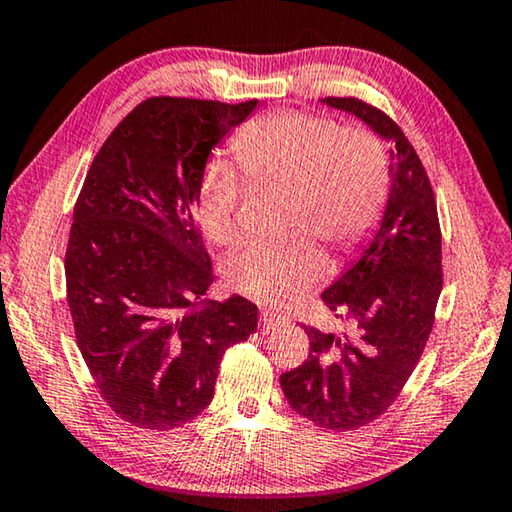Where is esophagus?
<instances>
[{"mask_svg":"<svg viewBox=\"0 0 512 512\" xmlns=\"http://www.w3.org/2000/svg\"><path fill=\"white\" fill-rule=\"evenodd\" d=\"M284 320V316L282 314H277V311H273V309H262V327L266 329H273L275 325H280Z\"/></svg>","mask_w":512,"mask_h":512,"instance_id":"esophagus-1","label":"esophagus"}]
</instances>
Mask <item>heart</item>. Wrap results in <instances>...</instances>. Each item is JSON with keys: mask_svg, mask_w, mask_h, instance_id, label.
Segmentation results:
<instances>
[{"mask_svg": "<svg viewBox=\"0 0 512 512\" xmlns=\"http://www.w3.org/2000/svg\"><path fill=\"white\" fill-rule=\"evenodd\" d=\"M250 185L289 196L287 230L307 232L334 248H352L377 223L388 192L386 162L366 133L341 131L305 112H275L241 128L232 140ZM239 180L228 164L207 169L196 219L216 246H232L239 230ZM327 259L311 238L253 244L225 264V280L241 296L287 305L318 282Z\"/></svg>", "mask_w": 512, "mask_h": 512, "instance_id": "b5f03b06", "label": "heart"}]
</instances>
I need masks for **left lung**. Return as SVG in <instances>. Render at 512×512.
<instances>
[{"label": "left lung", "instance_id": "obj_1", "mask_svg": "<svg viewBox=\"0 0 512 512\" xmlns=\"http://www.w3.org/2000/svg\"><path fill=\"white\" fill-rule=\"evenodd\" d=\"M391 144V192L368 246L323 291L341 332L302 325L309 359L282 372L291 409L318 427L350 431L379 418L427 345L443 289L436 198L418 153L384 112L352 97H327Z\"/></svg>", "mask_w": 512, "mask_h": 512}]
</instances>
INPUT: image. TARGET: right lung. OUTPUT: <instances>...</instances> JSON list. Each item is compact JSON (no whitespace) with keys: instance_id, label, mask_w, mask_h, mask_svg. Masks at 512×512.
Returning a JSON list of instances; mask_svg holds the SVG:
<instances>
[{"instance_id":"add662e5","label":"right lung","mask_w":512,"mask_h":512,"mask_svg":"<svg viewBox=\"0 0 512 512\" xmlns=\"http://www.w3.org/2000/svg\"><path fill=\"white\" fill-rule=\"evenodd\" d=\"M255 106L142 101L103 142L76 201L65 255L76 343L103 400L140 429L194 420L223 352L257 332L250 300H203L214 271L194 214L212 149Z\"/></svg>"}]
</instances>
